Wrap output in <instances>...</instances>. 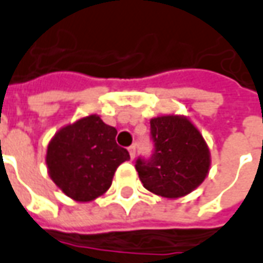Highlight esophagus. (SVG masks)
Masks as SVG:
<instances>
[{"instance_id": "esophagus-1", "label": "esophagus", "mask_w": 263, "mask_h": 263, "mask_svg": "<svg viewBox=\"0 0 263 263\" xmlns=\"http://www.w3.org/2000/svg\"><path fill=\"white\" fill-rule=\"evenodd\" d=\"M128 152H129V156H131V159H134L135 155H137V147H135V145H131V146L128 147Z\"/></svg>"}]
</instances>
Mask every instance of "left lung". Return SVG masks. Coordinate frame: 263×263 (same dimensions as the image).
<instances>
[{"mask_svg": "<svg viewBox=\"0 0 263 263\" xmlns=\"http://www.w3.org/2000/svg\"><path fill=\"white\" fill-rule=\"evenodd\" d=\"M153 152L138 157L139 180L147 191L164 198H180L205 180L211 155L201 132L185 117L163 116L151 120Z\"/></svg>", "mask_w": 263, "mask_h": 263, "instance_id": "1", "label": "left lung"}]
</instances>
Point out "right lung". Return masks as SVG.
Here are the masks:
<instances>
[{
	"label": "right lung",
	"instance_id": "right-lung-1",
	"mask_svg": "<svg viewBox=\"0 0 263 263\" xmlns=\"http://www.w3.org/2000/svg\"><path fill=\"white\" fill-rule=\"evenodd\" d=\"M117 129L99 116L85 117L64 126L48 143V173L65 195L92 201L110 188L117 167L129 153L116 142Z\"/></svg>",
	"mask_w": 263,
	"mask_h": 263
}]
</instances>
